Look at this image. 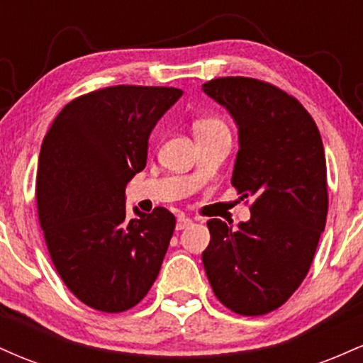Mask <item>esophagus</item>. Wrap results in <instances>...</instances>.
<instances>
[{
    "label": "esophagus",
    "instance_id": "1",
    "mask_svg": "<svg viewBox=\"0 0 363 363\" xmlns=\"http://www.w3.org/2000/svg\"><path fill=\"white\" fill-rule=\"evenodd\" d=\"M191 223H193V222H191L189 218H186V216H179L177 223H176V228H177V230H184V228L189 227Z\"/></svg>",
    "mask_w": 363,
    "mask_h": 363
}]
</instances>
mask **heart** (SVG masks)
I'll return each mask as SVG.
<instances>
[{
	"label": "heart",
	"instance_id": "b5f03b06",
	"mask_svg": "<svg viewBox=\"0 0 363 363\" xmlns=\"http://www.w3.org/2000/svg\"><path fill=\"white\" fill-rule=\"evenodd\" d=\"M193 131L196 140H201L206 138V136H213L218 135V133L227 131V126H225L222 119L215 118V116H203V118L194 119Z\"/></svg>",
	"mask_w": 363,
	"mask_h": 363
}]
</instances>
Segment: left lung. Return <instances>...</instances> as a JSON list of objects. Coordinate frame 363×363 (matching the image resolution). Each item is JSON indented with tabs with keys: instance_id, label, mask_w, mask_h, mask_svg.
Wrapping results in <instances>:
<instances>
[{
	"instance_id": "1",
	"label": "left lung",
	"mask_w": 363,
	"mask_h": 363,
	"mask_svg": "<svg viewBox=\"0 0 363 363\" xmlns=\"http://www.w3.org/2000/svg\"><path fill=\"white\" fill-rule=\"evenodd\" d=\"M203 91L239 128L232 186L254 198L234 230L208 220L203 264L216 298L242 315L283 306L309 272L328 215L326 157L314 119L295 97L261 80L216 78Z\"/></svg>"
}]
</instances>
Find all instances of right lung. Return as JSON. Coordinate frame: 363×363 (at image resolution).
Returning a JSON list of instances; mask_svg holds the SVG:
<instances>
[{
	"label": "right lung",
	"instance_id": "add662e5",
	"mask_svg": "<svg viewBox=\"0 0 363 363\" xmlns=\"http://www.w3.org/2000/svg\"><path fill=\"white\" fill-rule=\"evenodd\" d=\"M181 95L172 86H107L65 106L45 133L39 222L61 280L91 309H131L157 280L176 216L158 206L128 218L124 189L147 165L152 129Z\"/></svg>",
	"mask_w": 363,
	"mask_h": 363
}]
</instances>
